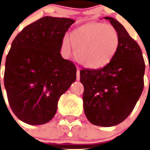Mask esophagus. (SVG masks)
<instances>
[{"instance_id": "1", "label": "esophagus", "mask_w": 150, "mask_h": 150, "mask_svg": "<svg viewBox=\"0 0 150 150\" xmlns=\"http://www.w3.org/2000/svg\"><path fill=\"white\" fill-rule=\"evenodd\" d=\"M76 79L79 81L80 79V71H79V69L77 68V73H76Z\"/></svg>"}]
</instances>
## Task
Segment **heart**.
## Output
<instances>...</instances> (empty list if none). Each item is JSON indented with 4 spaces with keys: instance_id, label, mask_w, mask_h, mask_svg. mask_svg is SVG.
<instances>
[{
    "instance_id": "b5f03b06",
    "label": "heart",
    "mask_w": 150,
    "mask_h": 150,
    "mask_svg": "<svg viewBox=\"0 0 150 150\" xmlns=\"http://www.w3.org/2000/svg\"><path fill=\"white\" fill-rule=\"evenodd\" d=\"M121 39L118 32L110 25L93 22L71 32L70 38L64 36L62 50L70 55L72 47L75 57L86 68L96 69L107 65L118 50Z\"/></svg>"
}]
</instances>
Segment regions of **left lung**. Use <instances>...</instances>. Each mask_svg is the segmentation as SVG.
I'll list each match as a JSON object with an SVG mask.
<instances>
[{
  "label": "left lung",
  "mask_w": 150,
  "mask_h": 150,
  "mask_svg": "<svg viewBox=\"0 0 150 150\" xmlns=\"http://www.w3.org/2000/svg\"><path fill=\"white\" fill-rule=\"evenodd\" d=\"M117 30L121 43L112 61L99 69L82 68L83 107L93 125L111 127L125 120L134 109L144 87L145 61L139 46L124 26L105 17Z\"/></svg>",
  "instance_id": "obj_1"
}]
</instances>
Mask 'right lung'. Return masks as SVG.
Returning <instances> with one entry per match:
<instances>
[{"label":"right lung","mask_w":150,"mask_h":150,"mask_svg":"<svg viewBox=\"0 0 150 150\" xmlns=\"http://www.w3.org/2000/svg\"><path fill=\"white\" fill-rule=\"evenodd\" d=\"M71 18L45 16L14 39L6 57L4 84L13 113L23 122L43 125L55 115L60 96L76 79V67L60 53Z\"/></svg>","instance_id":"right-lung-1"}]
</instances>
